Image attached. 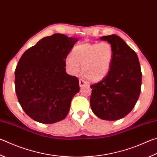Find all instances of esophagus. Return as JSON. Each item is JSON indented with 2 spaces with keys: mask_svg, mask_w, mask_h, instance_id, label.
I'll use <instances>...</instances> for the list:
<instances>
[{
  "mask_svg": "<svg viewBox=\"0 0 157 157\" xmlns=\"http://www.w3.org/2000/svg\"><path fill=\"white\" fill-rule=\"evenodd\" d=\"M79 86H80V87L85 86V85H88V82L84 80V79H82V78L79 79Z\"/></svg>",
  "mask_w": 157,
  "mask_h": 157,
  "instance_id": "34e87169",
  "label": "esophagus"
}]
</instances>
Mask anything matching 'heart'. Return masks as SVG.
I'll list each match as a JSON object with an SVG mask.
<instances>
[{
  "mask_svg": "<svg viewBox=\"0 0 157 157\" xmlns=\"http://www.w3.org/2000/svg\"><path fill=\"white\" fill-rule=\"evenodd\" d=\"M114 56L113 47L108 42L82 44L73 48L67 64L73 73L78 72L79 64L82 65V73L87 79L99 82L110 71Z\"/></svg>",
  "mask_w": 157,
  "mask_h": 157,
  "instance_id": "1",
  "label": "heart"
}]
</instances>
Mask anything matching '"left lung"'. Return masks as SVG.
<instances>
[{
  "mask_svg": "<svg viewBox=\"0 0 157 157\" xmlns=\"http://www.w3.org/2000/svg\"><path fill=\"white\" fill-rule=\"evenodd\" d=\"M101 40L113 47L115 56L108 75L97 84L90 85V107L104 120L124 117L135 107L141 92L142 73L138 56L120 37L102 36Z\"/></svg>",
  "mask_w": 157,
  "mask_h": 157,
  "instance_id": "1",
  "label": "left lung"
}]
</instances>
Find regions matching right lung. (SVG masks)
I'll return each mask as SVG.
<instances>
[{"label": "right lung", "mask_w": 157, "mask_h": 157, "mask_svg": "<svg viewBox=\"0 0 157 157\" xmlns=\"http://www.w3.org/2000/svg\"><path fill=\"white\" fill-rule=\"evenodd\" d=\"M78 41L55 33L41 39L19 59L15 70L16 95L22 109L33 120L53 124L69 113L79 85L77 77L66 73L65 59Z\"/></svg>", "instance_id": "1"}]
</instances>
